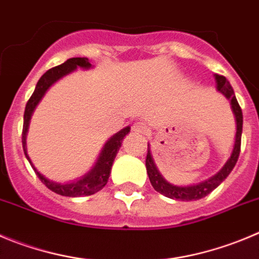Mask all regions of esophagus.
I'll return each mask as SVG.
<instances>
[{
    "mask_svg": "<svg viewBox=\"0 0 259 259\" xmlns=\"http://www.w3.org/2000/svg\"><path fill=\"white\" fill-rule=\"evenodd\" d=\"M146 124L142 121H138V122H134L132 126V130L135 133V134H144L146 133Z\"/></svg>",
    "mask_w": 259,
    "mask_h": 259,
    "instance_id": "esophagus-1",
    "label": "esophagus"
}]
</instances>
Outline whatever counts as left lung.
Segmentation results:
<instances>
[{"label":"left lung","instance_id":"1","mask_svg":"<svg viewBox=\"0 0 259 259\" xmlns=\"http://www.w3.org/2000/svg\"><path fill=\"white\" fill-rule=\"evenodd\" d=\"M214 80H216L217 91L221 94H224V96L226 97V100L230 101L231 110H233L234 116H235L236 134L233 152H231L230 158L226 161V163L222 166V168L216 174V175L207 179V180L202 181V183H198V184L183 187V185L171 184L170 181H167L163 178L162 174L159 172L156 163H154V159L151 153V147H149L148 144V153H147L146 166L147 174H148V178L149 180H151L152 187L154 188V190H157L158 193L165 195V197L171 198V199L198 200L200 199V198H204L206 195H208L212 190L216 189L225 179L228 178L229 174H230L231 171H233V168L235 167L236 161H238L239 158L241 143V133H243V112H241L240 106H239L238 101H236L233 87L230 85L228 79L225 78V76H222V75L214 74Z\"/></svg>","mask_w":259,"mask_h":259}]
</instances>
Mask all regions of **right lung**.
I'll use <instances>...</instances> for the list:
<instances>
[{
    "label": "right lung",
    "instance_id": "add662e5",
    "mask_svg": "<svg viewBox=\"0 0 259 259\" xmlns=\"http://www.w3.org/2000/svg\"><path fill=\"white\" fill-rule=\"evenodd\" d=\"M78 67L83 70L93 69V66H92V64L89 62V60L87 59V57H74V59H69L67 61H65L62 65L52 67V69H50L48 71H46L45 74L42 75V78L38 80L34 92H33V94H31V97L29 98L28 103H26L25 106V112H24L23 139H21V142H23V148L26 159H28L29 163H30L33 170L35 171V174H37V176L40 179V181H42L43 184H45L50 190L56 193V194L64 195V197L92 195L94 194V193L100 192L101 189H103V187L107 184L108 178H110L111 167H112V163L113 161H115V157L116 154H117L118 149L121 147L122 139H124L125 135H127L130 133V126H126L124 127V129L120 130V132L116 133L115 135H112V137L106 142L105 146H103L102 151L98 154V158H97L93 167H92L85 175H83L79 179H75V180L72 181H69V183H59V181L50 180V179L46 178L45 175H42V174L35 168V166L33 165L30 157H29L28 154V149H26V134H28L31 115L34 112L38 103L42 101L46 92H47L53 84L56 83V81H59L60 79H62L64 76H66V75L71 74V72L75 71Z\"/></svg>",
    "mask_w": 259,
    "mask_h": 259
}]
</instances>
